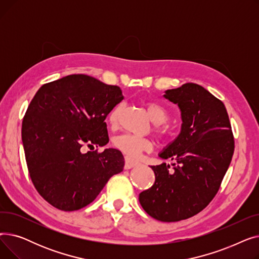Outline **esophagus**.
I'll return each mask as SVG.
<instances>
[{"label":"esophagus","instance_id":"esophagus-1","mask_svg":"<svg viewBox=\"0 0 259 259\" xmlns=\"http://www.w3.org/2000/svg\"><path fill=\"white\" fill-rule=\"evenodd\" d=\"M138 164H139V162L137 160H134V159H132L130 157H125V169L126 170L135 167Z\"/></svg>","mask_w":259,"mask_h":259}]
</instances>
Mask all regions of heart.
<instances>
[{
  "instance_id": "heart-1",
  "label": "heart",
  "mask_w": 259,
  "mask_h": 259,
  "mask_svg": "<svg viewBox=\"0 0 259 259\" xmlns=\"http://www.w3.org/2000/svg\"><path fill=\"white\" fill-rule=\"evenodd\" d=\"M146 108L149 116L151 117L152 121L155 124L154 131L157 134V137L160 139H166L167 137H169V127L167 124H165V122L169 120L170 117L168 109L161 104L153 101L147 102ZM121 105L115 106L111 110L110 114L108 116V121L110 126L114 127L117 125ZM113 146L121 153L127 155V157H138L142 152L150 151L153 147V144L148 139L139 138L135 137V135L126 133L114 138Z\"/></svg>"
}]
</instances>
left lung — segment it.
Listing matches in <instances>:
<instances>
[{
	"label": "left lung",
	"mask_w": 259,
	"mask_h": 259,
	"mask_svg": "<svg viewBox=\"0 0 259 259\" xmlns=\"http://www.w3.org/2000/svg\"><path fill=\"white\" fill-rule=\"evenodd\" d=\"M182 111V131L151 166L155 182L140 193L143 209L160 222H180L205 209L219 192L234 153V137L224 103L203 87L187 83L164 95Z\"/></svg>",
	"instance_id": "obj_1"
}]
</instances>
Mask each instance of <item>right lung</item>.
Here are the masks:
<instances>
[{"label":"right lung","instance_id":"right-lung-1","mask_svg":"<svg viewBox=\"0 0 259 259\" xmlns=\"http://www.w3.org/2000/svg\"><path fill=\"white\" fill-rule=\"evenodd\" d=\"M119 87L86 74H71L40 87L22 122L27 168L38 194L62 211L91 203L124 168L121 152L84 146L109 142L106 117L121 102Z\"/></svg>","mask_w":259,"mask_h":259}]
</instances>
